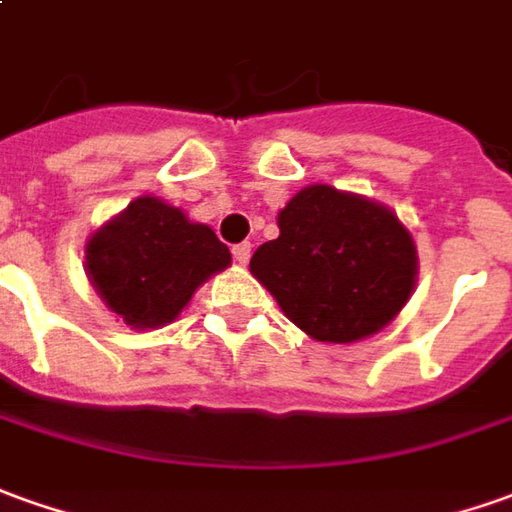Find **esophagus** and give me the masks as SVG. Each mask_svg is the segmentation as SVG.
<instances>
[{"mask_svg":"<svg viewBox=\"0 0 512 512\" xmlns=\"http://www.w3.org/2000/svg\"><path fill=\"white\" fill-rule=\"evenodd\" d=\"M231 253H234V259L239 264H248V259H250V242H239V245H234V248H231Z\"/></svg>","mask_w":512,"mask_h":512,"instance_id":"obj_1","label":"esophagus"}]
</instances>
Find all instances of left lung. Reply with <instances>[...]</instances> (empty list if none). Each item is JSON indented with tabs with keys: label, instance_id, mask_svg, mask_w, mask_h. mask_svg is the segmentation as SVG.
Here are the masks:
<instances>
[{
	"label": "left lung",
	"instance_id": "8db88e82",
	"mask_svg": "<svg viewBox=\"0 0 512 512\" xmlns=\"http://www.w3.org/2000/svg\"><path fill=\"white\" fill-rule=\"evenodd\" d=\"M278 228V239L256 248L250 273L320 343L370 337L410 298L415 245L379 203L309 186L278 214Z\"/></svg>",
	"mask_w": 512,
	"mask_h": 512
}]
</instances>
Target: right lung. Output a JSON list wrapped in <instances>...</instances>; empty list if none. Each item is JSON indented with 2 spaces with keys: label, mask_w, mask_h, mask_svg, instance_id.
I'll list each match as a JSON object with an SVG mask.
<instances>
[{
  "label": "right lung",
  "mask_w": 512,
  "mask_h": 512,
  "mask_svg": "<svg viewBox=\"0 0 512 512\" xmlns=\"http://www.w3.org/2000/svg\"><path fill=\"white\" fill-rule=\"evenodd\" d=\"M231 253L209 225L139 197L88 239L86 267L102 301L133 329L164 326Z\"/></svg>",
  "instance_id": "obj_1"
}]
</instances>
